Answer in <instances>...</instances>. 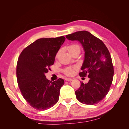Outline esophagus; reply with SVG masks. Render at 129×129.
Instances as JSON below:
<instances>
[{
    "label": "esophagus",
    "mask_w": 129,
    "mask_h": 129,
    "mask_svg": "<svg viewBox=\"0 0 129 129\" xmlns=\"http://www.w3.org/2000/svg\"><path fill=\"white\" fill-rule=\"evenodd\" d=\"M65 80L67 81H72L73 79H71V78H66Z\"/></svg>",
    "instance_id": "1"
}]
</instances>
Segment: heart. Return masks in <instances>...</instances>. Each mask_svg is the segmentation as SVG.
Instances as JSON below:
<instances>
[{
  "instance_id": "obj_1",
  "label": "heart",
  "mask_w": 129,
  "mask_h": 129,
  "mask_svg": "<svg viewBox=\"0 0 129 129\" xmlns=\"http://www.w3.org/2000/svg\"><path fill=\"white\" fill-rule=\"evenodd\" d=\"M68 50L69 53L72 54L74 52H80V48L79 46H78L77 45H72L71 46H69L68 47ZM60 52H58L57 54V56H58V54H59ZM75 68H67L66 70L64 73L67 75H73V74L74 73V70L75 69Z\"/></svg>"
}]
</instances>
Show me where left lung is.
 Returning a JSON list of instances; mask_svg holds the SVG:
<instances>
[{
	"instance_id": "8db88e82",
	"label": "left lung",
	"mask_w": 129,
	"mask_h": 129,
	"mask_svg": "<svg viewBox=\"0 0 129 129\" xmlns=\"http://www.w3.org/2000/svg\"><path fill=\"white\" fill-rule=\"evenodd\" d=\"M66 37L78 41L82 46L84 58L79 75L89 78L88 83L81 82L75 91L76 98L85 104L98 103L107 95L112 84L114 67L110 53L102 40L88 31H79Z\"/></svg>"
}]
</instances>
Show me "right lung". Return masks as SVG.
<instances>
[{
    "instance_id": "right-lung-1",
    "label": "right lung",
    "mask_w": 129,
    "mask_h": 129,
    "mask_svg": "<svg viewBox=\"0 0 129 129\" xmlns=\"http://www.w3.org/2000/svg\"><path fill=\"white\" fill-rule=\"evenodd\" d=\"M66 38H41L27 46L21 53L17 66L18 84L22 95L30 106L45 110L58 101L64 80L52 82L45 74L53 64L56 53Z\"/></svg>"
}]
</instances>
